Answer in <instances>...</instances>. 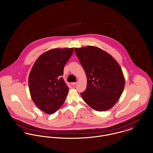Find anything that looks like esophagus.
<instances>
[{
	"instance_id": "esophagus-1",
	"label": "esophagus",
	"mask_w": 153,
	"mask_h": 153,
	"mask_svg": "<svg viewBox=\"0 0 153 153\" xmlns=\"http://www.w3.org/2000/svg\"><path fill=\"white\" fill-rule=\"evenodd\" d=\"M77 84V82H73V83H71V85H76Z\"/></svg>"
}]
</instances>
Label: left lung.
Segmentation results:
<instances>
[{
  "label": "left lung",
  "instance_id": "1",
  "mask_svg": "<svg viewBox=\"0 0 153 153\" xmlns=\"http://www.w3.org/2000/svg\"><path fill=\"white\" fill-rule=\"evenodd\" d=\"M74 51L87 79V88L80 93L84 101L98 111L110 109L118 102L125 85L120 66L99 48L88 46Z\"/></svg>",
  "mask_w": 153,
  "mask_h": 153
}]
</instances>
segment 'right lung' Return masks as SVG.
Instances as JSON below:
<instances>
[{
  "label": "right lung",
  "instance_id": "1",
  "mask_svg": "<svg viewBox=\"0 0 153 153\" xmlns=\"http://www.w3.org/2000/svg\"><path fill=\"white\" fill-rule=\"evenodd\" d=\"M74 48H56L36 60L29 76L32 99L39 109L52 114L63 105L68 91L62 76Z\"/></svg>",
  "mask_w": 153,
  "mask_h": 153
}]
</instances>
